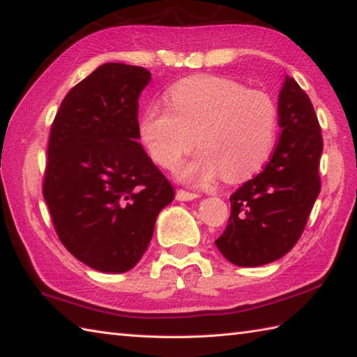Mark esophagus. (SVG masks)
<instances>
[{"mask_svg":"<svg viewBox=\"0 0 357 357\" xmlns=\"http://www.w3.org/2000/svg\"><path fill=\"white\" fill-rule=\"evenodd\" d=\"M196 198H199V195L185 192V190H178V192H176V199H178V201H193V199H196Z\"/></svg>","mask_w":357,"mask_h":357,"instance_id":"1","label":"esophagus"}]
</instances>
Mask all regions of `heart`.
Here are the masks:
<instances>
[{"instance_id":"b5f03b06","label":"heart","mask_w":357,"mask_h":357,"mask_svg":"<svg viewBox=\"0 0 357 357\" xmlns=\"http://www.w3.org/2000/svg\"><path fill=\"white\" fill-rule=\"evenodd\" d=\"M169 107L149 105L139 138L150 158L172 170L196 144L201 151L181 167L185 183L202 184L219 173L229 183L245 179L267 161L276 141L278 109L262 90L213 75H196L172 86Z\"/></svg>"}]
</instances>
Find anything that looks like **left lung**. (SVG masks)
Here are the masks:
<instances>
[{"mask_svg":"<svg viewBox=\"0 0 357 357\" xmlns=\"http://www.w3.org/2000/svg\"><path fill=\"white\" fill-rule=\"evenodd\" d=\"M278 115V146L264 170L230 196L229 224L215 241L239 267H259L290 252L321 192V126L308 95L290 77L280 89Z\"/></svg>","mask_w":357,"mask_h":357,"instance_id":"obj_1","label":"left lung"}]
</instances>
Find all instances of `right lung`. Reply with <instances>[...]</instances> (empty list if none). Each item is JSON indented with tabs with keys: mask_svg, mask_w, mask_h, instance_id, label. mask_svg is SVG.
<instances>
[{
	"mask_svg": "<svg viewBox=\"0 0 357 357\" xmlns=\"http://www.w3.org/2000/svg\"><path fill=\"white\" fill-rule=\"evenodd\" d=\"M151 73L107 63L66 95L52 124L43 195L59 241L82 264L124 273L146 253L174 192L139 139Z\"/></svg>",
	"mask_w": 357,
	"mask_h": 357,
	"instance_id": "1",
	"label": "right lung"
}]
</instances>
